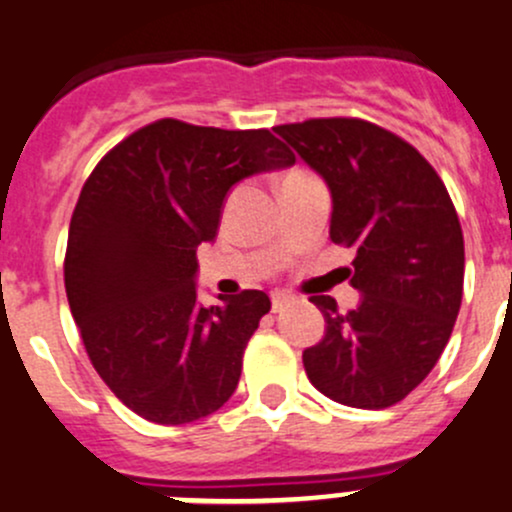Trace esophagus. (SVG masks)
<instances>
[{"label":"esophagus","instance_id":"obj_1","mask_svg":"<svg viewBox=\"0 0 512 512\" xmlns=\"http://www.w3.org/2000/svg\"><path fill=\"white\" fill-rule=\"evenodd\" d=\"M291 301H293V296H291V293L273 291V293H271V308H273V313H276V311H281V308L286 306V303H291Z\"/></svg>","mask_w":512,"mask_h":512}]
</instances>
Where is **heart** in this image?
Returning <instances> with one entry per match:
<instances>
[{
    "label": "heart",
    "mask_w": 512,
    "mask_h": 512,
    "mask_svg": "<svg viewBox=\"0 0 512 512\" xmlns=\"http://www.w3.org/2000/svg\"><path fill=\"white\" fill-rule=\"evenodd\" d=\"M308 176L311 174H306V171H291V174L286 176V179L283 181H296V179H308Z\"/></svg>",
    "instance_id": "b5f03b06"
}]
</instances>
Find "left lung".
<instances>
[{
    "instance_id": "obj_1",
    "label": "left lung",
    "mask_w": 512,
    "mask_h": 512,
    "mask_svg": "<svg viewBox=\"0 0 512 512\" xmlns=\"http://www.w3.org/2000/svg\"><path fill=\"white\" fill-rule=\"evenodd\" d=\"M326 179L331 241L356 249L353 311L311 296L326 336L303 351L306 376L351 408L396 406L433 371L463 298L465 249L448 189L416 146L353 116L276 126Z\"/></svg>"
}]
</instances>
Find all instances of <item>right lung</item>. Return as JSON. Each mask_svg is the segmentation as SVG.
I'll return each instance as SVG.
<instances>
[{
  "label": "right lung",
  "instance_id": "obj_1",
  "mask_svg": "<svg viewBox=\"0 0 512 512\" xmlns=\"http://www.w3.org/2000/svg\"><path fill=\"white\" fill-rule=\"evenodd\" d=\"M293 161L268 129L159 119L89 174L69 224L64 288L91 366L136 416L181 426L234 396L271 298L251 288L199 303L196 249L214 241L236 181Z\"/></svg>",
  "mask_w": 512,
  "mask_h": 512
}]
</instances>
